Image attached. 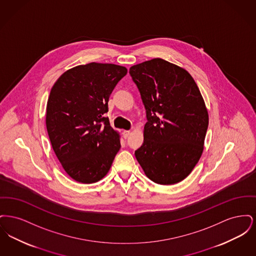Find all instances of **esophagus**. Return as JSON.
<instances>
[{
  "label": "esophagus",
  "mask_w": 256,
  "mask_h": 256,
  "mask_svg": "<svg viewBox=\"0 0 256 256\" xmlns=\"http://www.w3.org/2000/svg\"><path fill=\"white\" fill-rule=\"evenodd\" d=\"M130 130H124V132H122L124 138H128V137L130 136Z\"/></svg>",
  "instance_id": "obj_1"
}]
</instances>
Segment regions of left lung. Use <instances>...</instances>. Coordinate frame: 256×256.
I'll list each match as a JSON object with an SVG mask.
<instances>
[{"mask_svg": "<svg viewBox=\"0 0 256 256\" xmlns=\"http://www.w3.org/2000/svg\"><path fill=\"white\" fill-rule=\"evenodd\" d=\"M130 74L146 116L144 143L135 158L154 182H180L204 150L208 113L200 89L186 70L161 58L134 65Z\"/></svg>", "mask_w": 256, "mask_h": 256, "instance_id": "obj_1", "label": "left lung"}]
</instances>
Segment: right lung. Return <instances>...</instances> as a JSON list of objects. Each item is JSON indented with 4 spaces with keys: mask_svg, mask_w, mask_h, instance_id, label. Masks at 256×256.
<instances>
[{
    "mask_svg": "<svg viewBox=\"0 0 256 256\" xmlns=\"http://www.w3.org/2000/svg\"><path fill=\"white\" fill-rule=\"evenodd\" d=\"M126 73L122 66L92 62L62 74L50 89L46 112L50 141L76 182L100 180L121 148L119 134L104 114L110 94Z\"/></svg>",
    "mask_w": 256,
    "mask_h": 256,
    "instance_id": "1",
    "label": "right lung"
}]
</instances>
